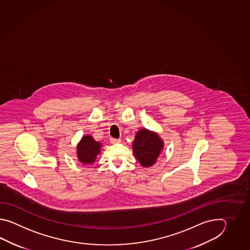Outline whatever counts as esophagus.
Listing matches in <instances>:
<instances>
[{
  "mask_svg": "<svg viewBox=\"0 0 250 250\" xmlns=\"http://www.w3.org/2000/svg\"><path fill=\"white\" fill-rule=\"evenodd\" d=\"M110 140H111V143L112 144H118V143H120V142H121V141H122V140H121V139H120V138H111V139H110Z\"/></svg>",
  "mask_w": 250,
  "mask_h": 250,
  "instance_id": "obj_1",
  "label": "esophagus"
}]
</instances>
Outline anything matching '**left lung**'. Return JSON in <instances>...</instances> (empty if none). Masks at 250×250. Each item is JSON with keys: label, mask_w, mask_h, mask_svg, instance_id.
Here are the masks:
<instances>
[{"label": "left lung", "mask_w": 250, "mask_h": 250, "mask_svg": "<svg viewBox=\"0 0 250 250\" xmlns=\"http://www.w3.org/2000/svg\"><path fill=\"white\" fill-rule=\"evenodd\" d=\"M133 153L143 167L154 165L164 148V142L155 132L146 128L138 131L132 144Z\"/></svg>", "instance_id": "8db88e82"}]
</instances>
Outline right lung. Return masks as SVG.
<instances>
[{
	"label": "right lung",
	"mask_w": 250,
	"mask_h": 250,
	"mask_svg": "<svg viewBox=\"0 0 250 250\" xmlns=\"http://www.w3.org/2000/svg\"><path fill=\"white\" fill-rule=\"evenodd\" d=\"M101 147L100 142H96L89 135L84 136L77 146L79 161L84 165H93L96 156L101 153Z\"/></svg>",
	"instance_id": "right-lung-1"
}]
</instances>
